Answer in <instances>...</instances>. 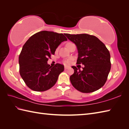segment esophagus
Segmentation results:
<instances>
[{
    "mask_svg": "<svg viewBox=\"0 0 129 129\" xmlns=\"http://www.w3.org/2000/svg\"><path fill=\"white\" fill-rule=\"evenodd\" d=\"M69 68H70V67L67 66H64V69H65L66 70L69 69Z\"/></svg>",
    "mask_w": 129,
    "mask_h": 129,
    "instance_id": "1",
    "label": "esophagus"
}]
</instances>
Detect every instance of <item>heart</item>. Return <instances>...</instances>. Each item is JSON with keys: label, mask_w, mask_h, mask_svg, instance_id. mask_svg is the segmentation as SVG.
Here are the masks:
<instances>
[{"label": "heart", "mask_w": 129, "mask_h": 129, "mask_svg": "<svg viewBox=\"0 0 129 129\" xmlns=\"http://www.w3.org/2000/svg\"><path fill=\"white\" fill-rule=\"evenodd\" d=\"M64 63L66 64H69L70 63V60H67V61H66L64 62Z\"/></svg>", "instance_id": "heart-1"}]
</instances>
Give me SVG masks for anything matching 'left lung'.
Instances as JSON below:
<instances>
[{
	"label": "left lung",
	"instance_id": "obj_1",
	"mask_svg": "<svg viewBox=\"0 0 129 129\" xmlns=\"http://www.w3.org/2000/svg\"><path fill=\"white\" fill-rule=\"evenodd\" d=\"M68 39L76 45L77 64L84 65L83 70L72 66L74 73L70 81L77 90L91 93L102 88L107 81L111 68L110 55L105 45L96 37L86 34H66Z\"/></svg>",
	"mask_w": 129,
	"mask_h": 129
}]
</instances>
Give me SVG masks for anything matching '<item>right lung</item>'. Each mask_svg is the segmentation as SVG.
<instances>
[{
	"label": "right lung",
	"instance_id": "right-lung-1",
	"mask_svg": "<svg viewBox=\"0 0 129 129\" xmlns=\"http://www.w3.org/2000/svg\"><path fill=\"white\" fill-rule=\"evenodd\" d=\"M67 39L62 34L42 31L31 36L22 47L19 57L20 74L33 90L44 91L55 84L64 66L47 64L62 42Z\"/></svg>",
	"mask_w": 129,
	"mask_h": 129
}]
</instances>
